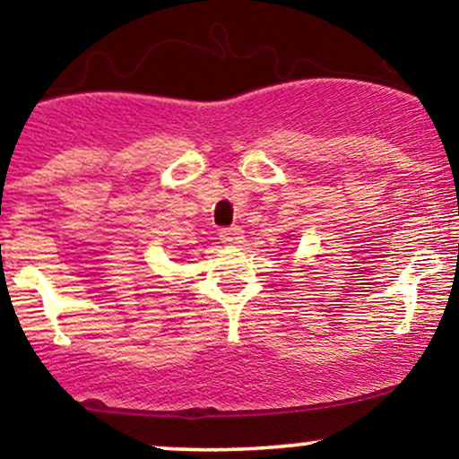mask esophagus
I'll return each mask as SVG.
<instances>
[{
    "instance_id": "1",
    "label": "esophagus",
    "mask_w": 459,
    "mask_h": 459,
    "mask_svg": "<svg viewBox=\"0 0 459 459\" xmlns=\"http://www.w3.org/2000/svg\"><path fill=\"white\" fill-rule=\"evenodd\" d=\"M220 239H222V244H226V246H239L241 241H244V230H241L239 226L224 229V230H220Z\"/></svg>"
}]
</instances>
